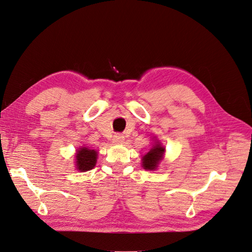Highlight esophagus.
<instances>
[{
	"instance_id": "34e87169",
	"label": "esophagus",
	"mask_w": 252,
	"mask_h": 252,
	"mask_svg": "<svg viewBox=\"0 0 252 252\" xmlns=\"http://www.w3.org/2000/svg\"><path fill=\"white\" fill-rule=\"evenodd\" d=\"M124 140H125L124 136H123V135H121V134H116V135L114 136V142H115V143L121 144V143H123Z\"/></svg>"
}]
</instances>
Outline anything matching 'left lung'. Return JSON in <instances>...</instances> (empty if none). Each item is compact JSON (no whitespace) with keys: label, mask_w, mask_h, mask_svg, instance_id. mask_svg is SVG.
Returning <instances> with one entry per match:
<instances>
[{"label":"left lung","mask_w":252,"mask_h":252,"mask_svg":"<svg viewBox=\"0 0 252 252\" xmlns=\"http://www.w3.org/2000/svg\"><path fill=\"white\" fill-rule=\"evenodd\" d=\"M164 151L165 148L161 146L157 140L152 149L143 157V167L148 170H155L158 167L160 161L163 158Z\"/></svg>","instance_id":"1"}]
</instances>
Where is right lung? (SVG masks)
I'll use <instances>...</instances> for the list:
<instances>
[{"instance_id": "add662e5", "label": "right lung", "mask_w": 252, "mask_h": 252, "mask_svg": "<svg viewBox=\"0 0 252 252\" xmlns=\"http://www.w3.org/2000/svg\"><path fill=\"white\" fill-rule=\"evenodd\" d=\"M97 151L82 147L77 150L75 155V165L79 172L91 170L97 162Z\"/></svg>"}]
</instances>
